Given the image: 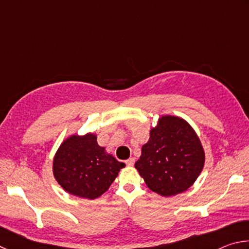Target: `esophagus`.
<instances>
[{"label": "esophagus", "instance_id": "1", "mask_svg": "<svg viewBox=\"0 0 249 249\" xmlns=\"http://www.w3.org/2000/svg\"><path fill=\"white\" fill-rule=\"evenodd\" d=\"M134 163H135V158H133V157L126 160V165L127 166H134Z\"/></svg>", "mask_w": 249, "mask_h": 249}]
</instances>
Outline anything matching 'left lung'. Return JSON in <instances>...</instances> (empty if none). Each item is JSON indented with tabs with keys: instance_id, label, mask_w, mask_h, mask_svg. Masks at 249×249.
<instances>
[{
	"instance_id": "8db88e82",
	"label": "left lung",
	"mask_w": 249,
	"mask_h": 249,
	"mask_svg": "<svg viewBox=\"0 0 249 249\" xmlns=\"http://www.w3.org/2000/svg\"><path fill=\"white\" fill-rule=\"evenodd\" d=\"M203 147L190 124L178 116L159 117L135 162L151 191L171 196L188 190L203 169Z\"/></svg>"
}]
</instances>
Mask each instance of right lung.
<instances>
[{"instance_id": "add662e5", "label": "right lung", "mask_w": 249, "mask_h": 249, "mask_svg": "<svg viewBox=\"0 0 249 249\" xmlns=\"http://www.w3.org/2000/svg\"><path fill=\"white\" fill-rule=\"evenodd\" d=\"M124 162L99 146L96 135H72L62 142L53 157L54 179L70 195L96 199L107 190Z\"/></svg>"}]
</instances>
